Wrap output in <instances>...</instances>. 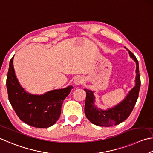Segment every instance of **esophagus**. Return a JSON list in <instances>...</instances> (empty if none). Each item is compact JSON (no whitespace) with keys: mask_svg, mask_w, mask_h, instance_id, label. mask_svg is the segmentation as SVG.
<instances>
[{"mask_svg":"<svg viewBox=\"0 0 153 153\" xmlns=\"http://www.w3.org/2000/svg\"><path fill=\"white\" fill-rule=\"evenodd\" d=\"M84 82V79L81 76H76V78L74 79V84L76 85H79L81 84H82V82Z\"/></svg>","mask_w":153,"mask_h":153,"instance_id":"obj_1","label":"esophagus"}]
</instances>
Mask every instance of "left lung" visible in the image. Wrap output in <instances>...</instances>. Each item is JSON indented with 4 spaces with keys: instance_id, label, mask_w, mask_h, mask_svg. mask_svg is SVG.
Instances as JSON below:
<instances>
[{
    "instance_id": "obj_1",
    "label": "left lung",
    "mask_w": 153,
    "mask_h": 153,
    "mask_svg": "<svg viewBox=\"0 0 153 153\" xmlns=\"http://www.w3.org/2000/svg\"><path fill=\"white\" fill-rule=\"evenodd\" d=\"M125 48L127 50L126 48L125 47ZM128 51L130 58L135 62L136 65L135 86L128 92L127 95L121 102L111 108L101 109L95 105L94 91L84 89L85 91L86 92L85 113L87 119L93 124L105 127L119 124L129 117L135 105L140 87L138 61L130 50H128Z\"/></svg>"
}]
</instances>
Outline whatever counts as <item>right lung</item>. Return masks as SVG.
<instances>
[{
	"instance_id": "add662e5",
	"label": "right lung",
	"mask_w": 153,
	"mask_h": 153,
	"mask_svg": "<svg viewBox=\"0 0 153 153\" xmlns=\"http://www.w3.org/2000/svg\"><path fill=\"white\" fill-rule=\"evenodd\" d=\"M13 58L9 63L7 88L9 100L15 113L21 121L31 126L44 128L53 125L60 117L64 100L73 87L52 90L42 95L28 93L16 76Z\"/></svg>"
}]
</instances>
